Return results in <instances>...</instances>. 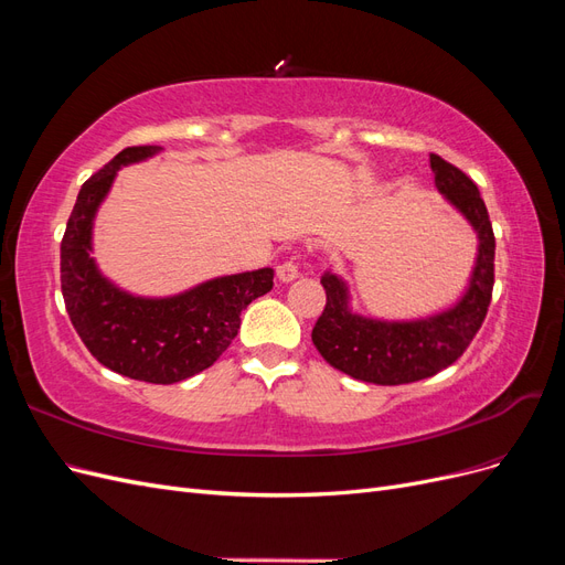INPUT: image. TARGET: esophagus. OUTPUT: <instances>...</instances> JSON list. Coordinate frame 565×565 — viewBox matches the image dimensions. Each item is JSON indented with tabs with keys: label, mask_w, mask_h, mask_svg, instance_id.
Wrapping results in <instances>:
<instances>
[{
	"label": "esophagus",
	"mask_w": 565,
	"mask_h": 565,
	"mask_svg": "<svg viewBox=\"0 0 565 565\" xmlns=\"http://www.w3.org/2000/svg\"><path fill=\"white\" fill-rule=\"evenodd\" d=\"M276 273H278V280L280 282H292L295 278H299V266H297V262H282L278 268H276Z\"/></svg>",
	"instance_id": "34e87169"
}]
</instances>
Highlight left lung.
<instances>
[{"mask_svg": "<svg viewBox=\"0 0 565 565\" xmlns=\"http://www.w3.org/2000/svg\"><path fill=\"white\" fill-rule=\"evenodd\" d=\"M429 162L438 193L469 221L478 237L469 285L450 309L415 320H382L351 311L347 280L324 270L320 285L328 303L311 339L324 361L353 380L398 386L434 377L467 351L486 320L494 285V235L486 202L461 169L440 156H431Z\"/></svg>", "mask_w": 565, "mask_h": 565, "instance_id": "8db88e82", "label": "left lung"}]
</instances>
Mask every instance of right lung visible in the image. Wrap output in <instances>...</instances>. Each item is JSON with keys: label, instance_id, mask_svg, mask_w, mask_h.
Instances as JSON below:
<instances>
[{"label": "right lung", "instance_id": "1", "mask_svg": "<svg viewBox=\"0 0 565 565\" xmlns=\"http://www.w3.org/2000/svg\"><path fill=\"white\" fill-rule=\"evenodd\" d=\"M160 146L125 148L84 181L61 243L67 316L100 365L129 380L177 384L218 361L241 330V313L270 292L273 268L204 280L172 297H136L98 270L94 218L117 172L158 156Z\"/></svg>", "mask_w": 565, "mask_h": 565}]
</instances>
